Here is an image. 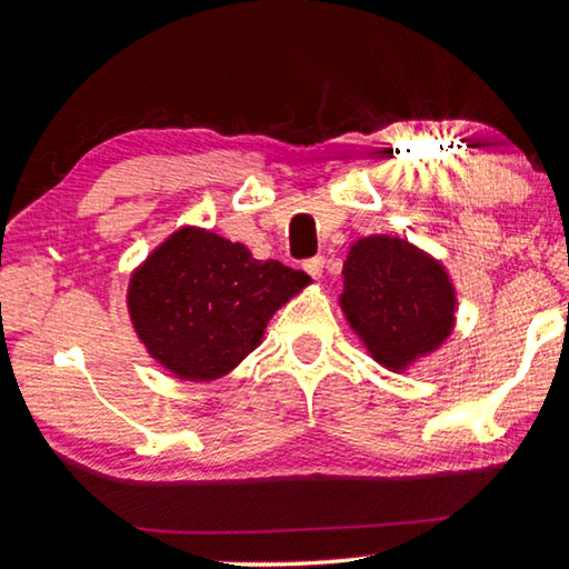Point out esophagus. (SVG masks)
<instances>
[{
    "mask_svg": "<svg viewBox=\"0 0 569 569\" xmlns=\"http://www.w3.org/2000/svg\"><path fill=\"white\" fill-rule=\"evenodd\" d=\"M303 271L311 276V278H316V281H319V278L323 276V258L316 256V258H311V261H306L303 263Z\"/></svg>",
    "mask_w": 569,
    "mask_h": 569,
    "instance_id": "1",
    "label": "esophagus"
}]
</instances>
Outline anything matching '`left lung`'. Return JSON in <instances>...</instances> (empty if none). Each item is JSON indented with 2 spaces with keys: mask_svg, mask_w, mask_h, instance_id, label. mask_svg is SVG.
<instances>
[{
  "mask_svg": "<svg viewBox=\"0 0 569 569\" xmlns=\"http://www.w3.org/2000/svg\"><path fill=\"white\" fill-rule=\"evenodd\" d=\"M341 276L343 319L387 371L407 373L455 333L457 286L445 263L411 240L389 233L353 240Z\"/></svg>",
  "mask_w": 569,
  "mask_h": 569,
  "instance_id": "left-lung-1",
  "label": "left lung"
}]
</instances>
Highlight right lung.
Listing matches in <instances>:
<instances>
[{"label":"right lung","mask_w":569,"mask_h":569,"mask_svg":"<svg viewBox=\"0 0 569 569\" xmlns=\"http://www.w3.org/2000/svg\"><path fill=\"white\" fill-rule=\"evenodd\" d=\"M311 283L243 243L182 226L130 273L128 313L150 359L180 381H216L261 346L278 308Z\"/></svg>","instance_id":"1"}]
</instances>
